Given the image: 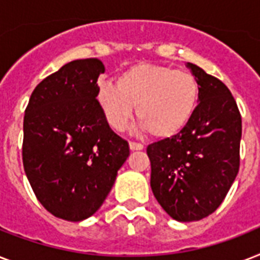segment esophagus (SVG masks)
Here are the masks:
<instances>
[{"instance_id":"esophagus-1","label":"esophagus","mask_w":260,"mask_h":260,"mask_svg":"<svg viewBox=\"0 0 260 260\" xmlns=\"http://www.w3.org/2000/svg\"><path fill=\"white\" fill-rule=\"evenodd\" d=\"M129 148H131V151H140L144 148V146H143V144H140V143L129 142Z\"/></svg>"}]
</instances>
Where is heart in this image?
Returning a JSON list of instances; mask_svg holds the SVG:
<instances>
[{"label": "heart", "mask_w": 260, "mask_h": 260, "mask_svg": "<svg viewBox=\"0 0 260 260\" xmlns=\"http://www.w3.org/2000/svg\"><path fill=\"white\" fill-rule=\"evenodd\" d=\"M200 101V83L190 71L138 63L117 77V86L105 83L98 89L97 102L106 121L122 132L134 118L135 106L140 129L155 138L179 134L193 118Z\"/></svg>", "instance_id": "heart-1"}]
</instances>
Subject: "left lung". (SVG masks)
Here are the masks:
<instances>
[{
	"label": "left lung",
	"instance_id": "8db88e82",
	"mask_svg": "<svg viewBox=\"0 0 260 260\" xmlns=\"http://www.w3.org/2000/svg\"><path fill=\"white\" fill-rule=\"evenodd\" d=\"M186 66L200 83L197 110L179 134L147 147L152 193L181 222L198 221L221 205L238 175L242 139L230 89L201 67Z\"/></svg>",
	"mask_w": 260,
	"mask_h": 260
}]
</instances>
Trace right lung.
I'll return each mask as SVG.
<instances>
[{
  "mask_svg": "<svg viewBox=\"0 0 260 260\" xmlns=\"http://www.w3.org/2000/svg\"><path fill=\"white\" fill-rule=\"evenodd\" d=\"M100 59H79L48 75L30 94L24 116L22 163L35 196L55 217L93 216L129 156L97 102Z\"/></svg>",
  "mask_w": 260,
  "mask_h": 260,
  "instance_id": "1",
  "label": "right lung"
}]
</instances>
